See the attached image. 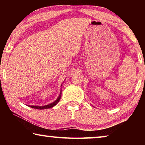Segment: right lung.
<instances>
[{"mask_svg":"<svg viewBox=\"0 0 145 145\" xmlns=\"http://www.w3.org/2000/svg\"><path fill=\"white\" fill-rule=\"evenodd\" d=\"M61 90L59 96V97L55 100L54 102L51 103V104H49L46 105H43V106H37V105H29V107L33 108V109H49V108H52V107L55 106V105L59 102V100L61 99Z\"/></svg>","mask_w":145,"mask_h":145,"instance_id":"right-lung-1","label":"right lung"}]
</instances>
